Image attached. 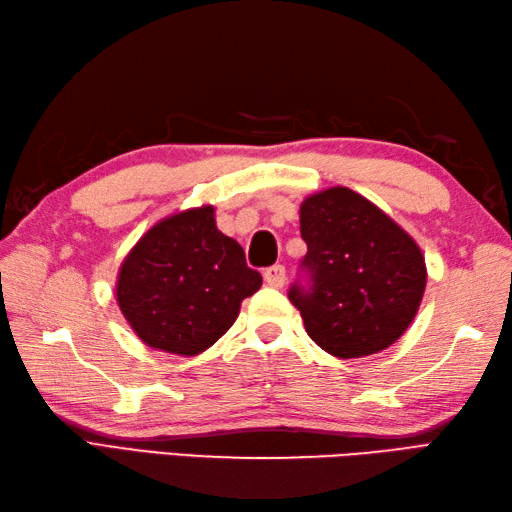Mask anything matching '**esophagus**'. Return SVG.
Listing matches in <instances>:
<instances>
[{
  "label": "esophagus",
  "instance_id": "34e87169",
  "mask_svg": "<svg viewBox=\"0 0 512 512\" xmlns=\"http://www.w3.org/2000/svg\"><path fill=\"white\" fill-rule=\"evenodd\" d=\"M264 279H266V284H268V286L281 288V286L286 284V268L281 266V264L270 266V268H266V270H264Z\"/></svg>",
  "mask_w": 512,
  "mask_h": 512
}]
</instances>
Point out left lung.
I'll use <instances>...</instances> for the list:
<instances>
[{
  "instance_id": "left-lung-1",
  "label": "left lung",
  "mask_w": 512,
  "mask_h": 512,
  "mask_svg": "<svg viewBox=\"0 0 512 512\" xmlns=\"http://www.w3.org/2000/svg\"><path fill=\"white\" fill-rule=\"evenodd\" d=\"M301 237L308 253L288 299L310 339L336 358L369 356L398 341L427 286L416 242L345 187L301 204Z\"/></svg>"
}]
</instances>
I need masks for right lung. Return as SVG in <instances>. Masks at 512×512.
Segmentation results:
<instances>
[{
  "label": "right lung",
  "mask_w": 512,
  "mask_h": 512,
  "mask_svg": "<svg viewBox=\"0 0 512 512\" xmlns=\"http://www.w3.org/2000/svg\"><path fill=\"white\" fill-rule=\"evenodd\" d=\"M262 288L244 248L217 231L213 206L162 220L121 266L116 299L149 347L193 356L231 328L239 303Z\"/></svg>",
  "instance_id": "right-lung-1"
}]
</instances>
